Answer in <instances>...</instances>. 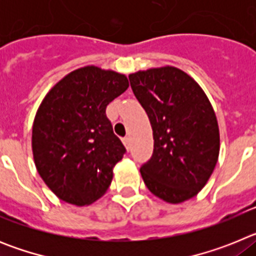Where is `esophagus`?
<instances>
[{"mask_svg":"<svg viewBox=\"0 0 256 256\" xmlns=\"http://www.w3.org/2000/svg\"><path fill=\"white\" fill-rule=\"evenodd\" d=\"M123 144H124V146H126V148H130V136H126V137H124V138H123Z\"/></svg>","mask_w":256,"mask_h":256,"instance_id":"1","label":"esophagus"}]
</instances>
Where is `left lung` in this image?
<instances>
[{"label": "left lung", "instance_id": "obj_1", "mask_svg": "<svg viewBox=\"0 0 256 256\" xmlns=\"http://www.w3.org/2000/svg\"><path fill=\"white\" fill-rule=\"evenodd\" d=\"M130 82L152 126V156L140 169L144 184L170 204L194 198L219 155L218 122L206 94L173 66L137 72Z\"/></svg>", "mask_w": 256, "mask_h": 256}]
</instances>
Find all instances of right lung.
Masks as SVG:
<instances>
[{
	"instance_id": "right-lung-1",
	"label": "right lung",
	"mask_w": 256,
	"mask_h": 256,
	"mask_svg": "<svg viewBox=\"0 0 256 256\" xmlns=\"http://www.w3.org/2000/svg\"><path fill=\"white\" fill-rule=\"evenodd\" d=\"M130 83L96 66L74 70L47 94L36 115L32 148L36 166L54 194L69 204L101 198L126 148L112 132L106 106Z\"/></svg>"
}]
</instances>
